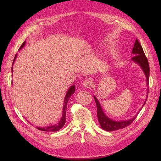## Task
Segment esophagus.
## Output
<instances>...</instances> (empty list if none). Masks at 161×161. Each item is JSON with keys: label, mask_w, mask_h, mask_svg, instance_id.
Listing matches in <instances>:
<instances>
[{"label": "esophagus", "mask_w": 161, "mask_h": 161, "mask_svg": "<svg viewBox=\"0 0 161 161\" xmlns=\"http://www.w3.org/2000/svg\"><path fill=\"white\" fill-rule=\"evenodd\" d=\"M82 86H83L84 88H91L92 86V82L90 79H86L82 82Z\"/></svg>", "instance_id": "esophagus-1"}]
</instances>
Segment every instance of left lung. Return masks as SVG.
Here are the masks:
<instances>
[{
	"label": "left lung",
	"mask_w": 161,
	"mask_h": 161,
	"mask_svg": "<svg viewBox=\"0 0 161 161\" xmlns=\"http://www.w3.org/2000/svg\"><path fill=\"white\" fill-rule=\"evenodd\" d=\"M131 52H132L133 54H134V57L131 58V60L136 62L137 64H138L140 66L141 69H142V70H143L144 75L146 76V79H147L146 82H147V85L148 86L149 85V75H150V68H149L148 61L147 58L146 57L144 54V52L143 51L142 46L140 45V43H139L137 39H136L135 41L134 47ZM147 90H148L147 93L148 94V87ZM94 99H95V103L97 105V118H98L99 123L101 125V128L104 130L111 131H115V130L124 128L132 123L133 121L136 119V117H137L140 110L142 109V107L146 103V102H147V97L144 101V103L143 104L142 108L140 109V111L137 114H136V115L134 117V118H132L130 119L120 121L113 120L112 119H110L109 117L107 116L104 114V112L103 109H102V108L100 105L99 101L97 99V97L95 96H94Z\"/></svg>",
	"instance_id": "left-lung-1"
}]
</instances>
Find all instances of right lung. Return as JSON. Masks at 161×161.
I'll return each mask as SVG.
<instances>
[{
  "instance_id": "obj_1",
  "label": "right lung",
  "mask_w": 161,
  "mask_h": 161,
  "mask_svg": "<svg viewBox=\"0 0 161 161\" xmlns=\"http://www.w3.org/2000/svg\"><path fill=\"white\" fill-rule=\"evenodd\" d=\"M25 43H26L25 41L23 43V44L21 45L20 48H19V50H20L21 49H22V48L24 46H25ZM17 56V54L14 56V60H13V66L14 60H16ZM12 73H13V67H12ZM75 85H72L69 89V90H68V91L66 92V95L65 96V98H64V106H63L62 118H61L60 120L59 121V122H58L56 124H55V125H50V126H46V127H42H42H37V126L36 128L38 129V130H40L45 131H57L58 130H60L63 127V126L64 125L65 122H66V108H67L66 105H67V103H68V101H69L71 95L73 93H75Z\"/></svg>"
}]
</instances>
